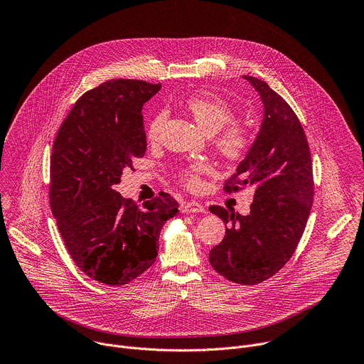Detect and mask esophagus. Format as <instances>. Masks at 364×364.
<instances>
[{"label":"esophagus","mask_w":364,"mask_h":364,"mask_svg":"<svg viewBox=\"0 0 364 364\" xmlns=\"http://www.w3.org/2000/svg\"><path fill=\"white\" fill-rule=\"evenodd\" d=\"M180 207H181L183 213H203L204 212V205L200 204L198 201H193V200L183 201Z\"/></svg>","instance_id":"esophagus-1"}]
</instances>
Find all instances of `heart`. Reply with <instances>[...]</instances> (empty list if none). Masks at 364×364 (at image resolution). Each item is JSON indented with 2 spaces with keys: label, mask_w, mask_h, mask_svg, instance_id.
Returning <instances> with one entry per match:
<instances>
[{
  "label": "heart",
  "mask_w": 364,
  "mask_h": 364,
  "mask_svg": "<svg viewBox=\"0 0 364 364\" xmlns=\"http://www.w3.org/2000/svg\"><path fill=\"white\" fill-rule=\"evenodd\" d=\"M186 108L205 134H215V145L226 160L236 161L242 159L250 146V134L242 124L232 122L233 111L229 103L216 93L201 92L186 100ZM167 119V111L155 114L148 127L146 136L151 141L159 139ZM210 171V166L203 161L191 163L180 171L183 184L190 190L201 187V176Z\"/></svg>",
  "instance_id": "1"
}]
</instances>
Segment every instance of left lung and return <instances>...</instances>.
I'll use <instances>...</instances> for the list:
<instances>
[{
	"label": "left lung",
	"instance_id": "obj_1",
	"mask_svg": "<svg viewBox=\"0 0 364 364\" xmlns=\"http://www.w3.org/2000/svg\"><path fill=\"white\" fill-rule=\"evenodd\" d=\"M261 96L264 119L225 191L255 186L250 213L212 205L226 228L209 253L213 269L226 279L256 285L274 277L292 256L304 233L314 197L313 163L295 112L267 82L243 76Z\"/></svg>",
	"mask_w": 364,
	"mask_h": 364
}]
</instances>
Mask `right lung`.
<instances>
[{
    "instance_id": "right-lung-1",
    "label": "right lung",
    "mask_w": 364,
    "mask_h": 364,
    "mask_svg": "<svg viewBox=\"0 0 364 364\" xmlns=\"http://www.w3.org/2000/svg\"><path fill=\"white\" fill-rule=\"evenodd\" d=\"M161 85L112 79L83 93L51 151L50 207L75 264L89 278L125 285L157 257L164 223L178 203L161 191L138 207L114 186L144 157L142 107Z\"/></svg>"
}]
</instances>
